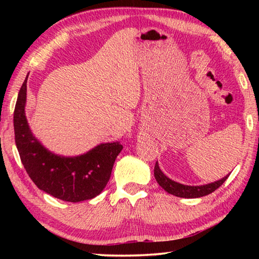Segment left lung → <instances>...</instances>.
I'll return each mask as SVG.
<instances>
[{"mask_svg":"<svg viewBox=\"0 0 259 259\" xmlns=\"http://www.w3.org/2000/svg\"><path fill=\"white\" fill-rule=\"evenodd\" d=\"M154 176L159 185L163 188L165 192H168L169 194H172L175 196H178V198H187V199H194V198H201V196L208 195L213 191H216L217 188L224 183L229 175L225 176L224 178L219 179L217 182L205 184V185H200V186H188V185H183L181 183H177L172 181L165 176V175L162 172L160 169L159 163H155L154 166Z\"/></svg>","mask_w":259,"mask_h":259,"instance_id":"8db88e82","label":"left lung"}]
</instances>
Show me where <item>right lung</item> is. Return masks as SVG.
<instances>
[{"mask_svg": "<svg viewBox=\"0 0 259 259\" xmlns=\"http://www.w3.org/2000/svg\"><path fill=\"white\" fill-rule=\"evenodd\" d=\"M27 78L21 85L14 113L15 140L21 163L40 190L67 202L90 200L102 193L123 146L105 143L78 156H60L34 137L25 114Z\"/></svg>", "mask_w": 259, "mask_h": 259, "instance_id": "obj_1", "label": "right lung"}]
</instances>
